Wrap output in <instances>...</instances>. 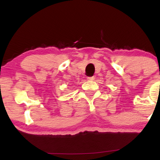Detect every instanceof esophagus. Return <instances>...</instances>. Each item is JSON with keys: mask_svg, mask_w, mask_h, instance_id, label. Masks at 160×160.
Segmentation results:
<instances>
[{"mask_svg": "<svg viewBox=\"0 0 160 160\" xmlns=\"http://www.w3.org/2000/svg\"><path fill=\"white\" fill-rule=\"evenodd\" d=\"M88 80H95V77H89V78H87Z\"/></svg>", "mask_w": 160, "mask_h": 160, "instance_id": "esophagus-1", "label": "esophagus"}]
</instances>
